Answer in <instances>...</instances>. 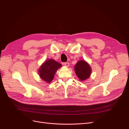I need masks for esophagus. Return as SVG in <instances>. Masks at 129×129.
I'll use <instances>...</instances> for the list:
<instances>
[{
    "label": "esophagus",
    "mask_w": 129,
    "mask_h": 129,
    "mask_svg": "<svg viewBox=\"0 0 129 129\" xmlns=\"http://www.w3.org/2000/svg\"><path fill=\"white\" fill-rule=\"evenodd\" d=\"M64 66H66V67H69V65H70V64H69V63L66 62V63H64Z\"/></svg>",
    "instance_id": "obj_1"
}]
</instances>
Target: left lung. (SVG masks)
Returning <instances> with one entry per match:
<instances>
[{
	"mask_svg": "<svg viewBox=\"0 0 129 129\" xmlns=\"http://www.w3.org/2000/svg\"><path fill=\"white\" fill-rule=\"evenodd\" d=\"M76 75L80 81H84L90 76L91 68L89 64L85 60H80L74 67Z\"/></svg>",
	"mask_w": 129,
	"mask_h": 129,
	"instance_id": "8db88e82",
	"label": "left lung"
}]
</instances>
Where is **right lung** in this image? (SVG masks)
Instances as JSON below:
<instances>
[{"mask_svg":"<svg viewBox=\"0 0 129 129\" xmlns=\"http://www.w3.org/2000/svg\"><path fill=\"white\" fill-rule=\"evenodd\" d=\"M62 64L53 59L45 60L41 65L38 70L40 77L47 83H50L54 78V75Z\"/></svg>","mask_w":129,"mask_h":129,"instance_id":"right-lung-1","label":"right lung"}]
</instances>
